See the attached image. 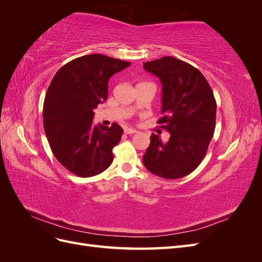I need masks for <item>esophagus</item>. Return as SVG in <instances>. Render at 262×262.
I'll return each instance as SVG.
<instances>
[{
  "label": "esophagus",
  "mask_w": 262,
  "mask_h": 262,
  "mask_svg": "<svg viewBox=\"0 0 262 262\" xmlns=\"http://www.w3.org/2000/svg\"><path fill=\"white\" fill-rule=\"evenodd\" d=\"M137 132L136 129H132V128H124V133L125 134H134Z\"/></svg>",
  "instance_id": "esophagus-1"
}]
</instances>
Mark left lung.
<instances>
[{
    "mask_svg": "<svg viewBox=\"0 0 262 262\" xmlns=\"http://www.w3.org/2000/svg\"><path fill=\"white\" fill-rule=\"evenodd\" d=\"M162 87V114L157 121L170 133L163 143L152 133L143 155L145 168L165 179H178L193 171L207 153L215 129L216 101L199 70L172 57L143 63Z\"/></svg>",
    "mask_w": 262,
    "mask_h": 262,
    "instance_id": "1",
    "label": "left lung"
}]
</instances>
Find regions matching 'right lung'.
<instances>
[{"label": "right lung", "instance_id": "right-lung-1", "mask_svg": "<svg viewBox=\"0 0 262 262\" xmlns=\"http://www.w3.org/2000/svg\"><path fill=\"white\" fill-rule=\"evenodd\" d=\"M130 62L94 53L63 66L47 91L43 126L55 158L71 172L92 177L113 163L123 129L94 125V109L108 96V81Z\"/></svg>", "mask_w": 262, "mask_h": 262}]
</instances>
